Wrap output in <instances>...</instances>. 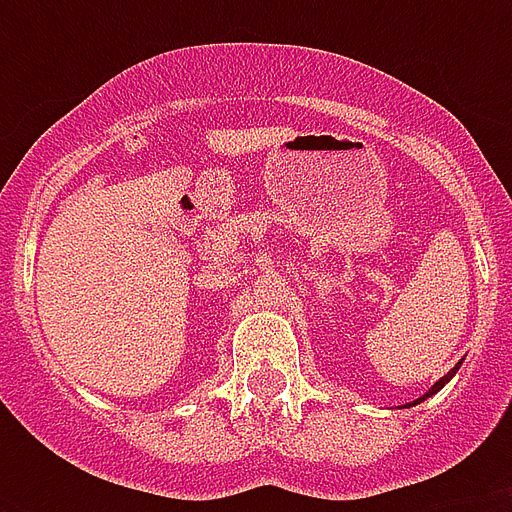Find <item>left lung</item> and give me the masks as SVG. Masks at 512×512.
I'll use <instances>...</instances> for the list:
<instances>
[{
	"label": "left lung",
	"mask_w": 512,
	"mask_h": 512,
	"mask_svg": "<svg viewBox=\"0 0 512 512\" xmlns=\"http://www.w3.org/2000/svg\"><path fill=\"white\" fill-rule=\"evenodd\" d=\"M457 369H460V366H454L452 372H446V374H444V377H441V380H438V382H436V385H433V388H430V393H428V396H433V393H438V390L444 388L446 382L452 380V377H454V372H457ZM428 396H422V398H420V401H425V398H428Z\"/></svg>",
	"instance_id": "1"
}]
</instances>
